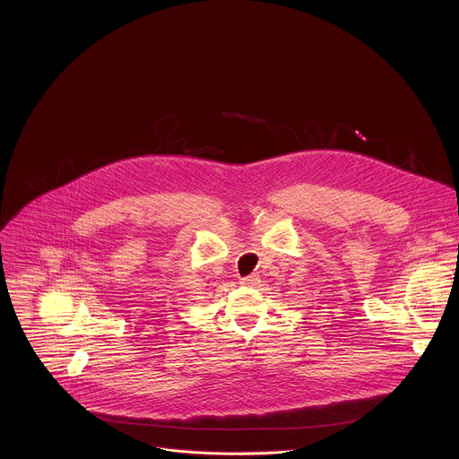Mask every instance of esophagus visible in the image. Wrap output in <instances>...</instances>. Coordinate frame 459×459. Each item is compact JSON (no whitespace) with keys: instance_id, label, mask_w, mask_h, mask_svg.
I'll return each mask as SVG.
<instances>
[{"instance_id":"1","label":"esophagus","mask_w":459,"mask_h":459,"mask_svg":"<svg viewBox=\"0 0 459 459\" xmlns=\"http://www.w3.org/2000/svg\"><path fill=\"white\" fill-rule=\"evenodd\" d=\"M258 281H260V278L256 274H250V276L241 278V283H245V285H256Z\"/></svg>"}]
</instances>
